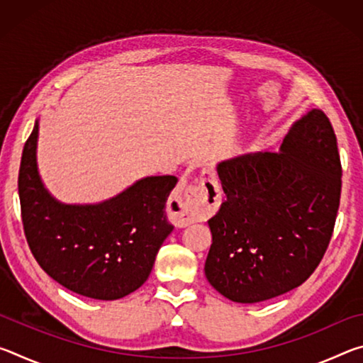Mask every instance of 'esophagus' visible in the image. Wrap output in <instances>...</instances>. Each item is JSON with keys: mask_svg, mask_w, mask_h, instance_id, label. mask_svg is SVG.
<instances>
[{"mask_svg": "<svg viewBox=\"0 0 363 363\" xmlns=\"http://www.w3.org/2000/svg\"><path fill=\"white\" fill-rule=\"evenodd\" d=\"M200 179L199 186H187L168 201V216L177 227L208 218L220 203L218 181L213 171L203 169Z\"/></svg>", "mask_w": 363, "mask_h": 363, "instance_id": "esophagus-1", "label": "esophagus"}]
</instances>
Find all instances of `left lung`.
<instances>
[{
	"mask_svg": "<svg viewBox=\"0 0 363 363\" xmlns=\"http://www.w3.org/2000/svg\"><path fill=\"white\" fill-rule=\"evenodd\" d=\"M216 171L225 200L208 220L211 286L233 303L255 304L304 284L327 251L340 208L342 171L327 115L311 108L279 153H243Z\"/></svg>",
	"mask_w": 363,
	"mask_h": 363,
	"instance_id": "obj_1",
	"label": "left lung"
}]
</instances>
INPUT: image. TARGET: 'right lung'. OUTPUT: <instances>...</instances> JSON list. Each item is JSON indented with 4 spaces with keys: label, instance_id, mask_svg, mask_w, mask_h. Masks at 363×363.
Masks as SVG:
<instances>
[{
    "label": "right lung",
    "instance_id": "right-lung-1",
    "mask_svg": "<svg viewBox=\"0 0 363 363\" xmlns=\"http://www.w3.org/2000/svg\"><path fill=\"white\" fill-rule=\"evenodd\" d=\"M38 136L36 120L19 169L23 230L36 262L86 298L113 301L136 291L174 229L164 208L177 177L147 176L99 203H64L40 176Z\"/></svg>",
    "mask_w": 363,
    "mask_h": 363
}]
</instances>
